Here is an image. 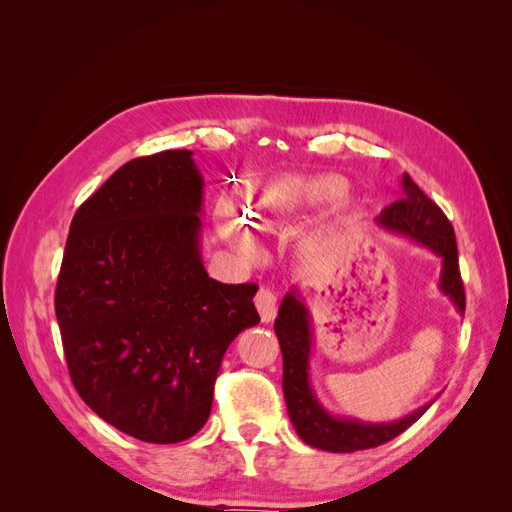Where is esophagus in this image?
Segmentation results:
<instances>
[{
    "instance_id": "34e87169",
    "label": "esophagus",
    "mask_w": 512,
    "mask_h": 512,
    "mask_svg": "<svg viewBox=\"0 0 512 512\" xmlns=\"http://www.w3.org/2000/svg\"><path fill=\"white\" fill-rule=\"evenodd\" d=\"M254 303H256V309H258L262 322H271L275 318V314H277V307H275L277 299H275V294L269 288H260L256 292Z\"/></svg>"
}]
</instances>
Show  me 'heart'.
Instances as JSON below:
<instances>
[{"mask_svg": "<svg viewBox=\"0 0 512 512\" xmlns=\"http://www.w3.org/2000/svg\"><path fill=\"white\" fill-rule=\"evenodd\" d=\"M348 192H350V183L342 175H320L314 179L280 185V188H271L260 194H254L250 200H247L245 215L254 226H269L273 224L277 215L288 209L331 207V205L342 203V200L348 196ZM218 218H220V228L224 232V237L230 243H235L243 254L254 258L258 254L256 241L243 226L235 205L228 203V200L220 203Z\"/></svg>", "mask_w": 512, "mask_h": 512, "instance_id": "obj_1", "label": "heart"}]
</instances>
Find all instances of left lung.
Returning a JSON list of instances; mask_svg holds the SVG:
<instances>
[{"label": "left lung", "instance_id": "left-lung-1", "mask_svg": "<svg viewBox=\"0 0 512 512\" xmlns=\"http://www.w3.org/2000/svg\"><path fill=\"white\" fill-rule=\"evenodd\" d=\"M378 224L391 232L427 245L442 258L440 290L451 299L457 312H466V290L459 273V256L453 224L418 185L404 175V198L380 211ZM275 333L284 356V397L290 421L299 438L331 453H354L374 448L397 438L425 414L429 406L393 423H363L354 418H335L324 410L309 386V352H312V324L299 292L290 290L282 299L275 318Z\"/></svg>", "mask_w": 512, "mask_h": 512}]
</instances>
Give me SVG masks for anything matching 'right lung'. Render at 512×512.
<instances>
[{"mask_svg":"<svg viewBox=\"0 0 512 512\" xmlns=\"http://www.w3.org/2000/svg\"><path fill=\"white\" fill-rule=\"evenodd\" d=\"M200 205L192 151L130 160L74 213L57 277L74 389L108 425L151 444L207 423L226 348L260 322L256 284L205 271Z\"/></svg>","mask_w":512,"mask_h":512,"instance_id":"1","label":"right lung"}]
</instances>
